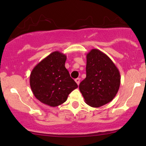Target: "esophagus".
<instances>
[{
  "mask_svg": "<svg viewBox=\"0 0 146 146\" xmlns=\"http://www.w3.org/2000/svg\"><path fill=\"white\" fill-rule=\"evenodd\" d=\"M75 82H76V84H77L78 85H79L80 82V78H78L75 79Z\"/></svg>",
  "mask_w": 146,
  "mask_h": 146,
  "instance_id": "esophagus-1",
  "label": "esophagus"
}]
</instances>
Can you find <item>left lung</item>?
Wrapping results in <instances>:
<instances>
[{"label":"left lung","mask_w":146,"mask_h":146,"mask_svg":"<svg viewBox=\"0 0 146 146\" xmlns=\"http://www.w3.org/2000/svg\"><path fill=\"white\" fill-rule=\"evenodd\" d=\"M86 77L79 89L90 106L98 108L109 103L120 85V74L111 60L102 52L92 49L86 55Z\"/></svg>","instance_id":"left-lung-1"}]
</instances>
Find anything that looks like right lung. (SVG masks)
Masks as SVG:
<instances>
[{
	"instance_id": "add662e5",
	"label": "right lung",
	"mask_w": 146,
	"mask_h": 146,
	"mask_svg": "<svg viewBox=\"0 0 146 146\" xmlns=\"http://www.w3.org/2000/svg\"><path fill=\"white\" fill-rule=\"evenodd\" d=\"M66 56L59 51L52 52L34 68L30 76L33 94L42 103L56 107L66 101L77 84L65 68Z\"/></svg>"
}]
</instances>
